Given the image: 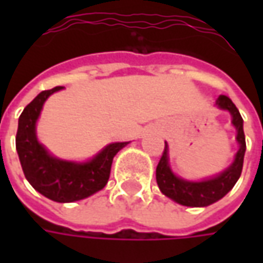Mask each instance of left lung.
<instances>
[{"instance_id": "obj_1", "label": "left lung", "mask_w": 263, "mask_h": 263, "mask_svg": "<svg viewBox=\"0 0 263 263\" xmlns=\"http://www.w3.org/2000/svg\"><path fill=\"white\" fill-rule=\"evenodd\" d=\"M215 105L221 109L230 111L232 117V125L237 129V142L239 149L235 154L232 165L226 171L211 179L201 182H190L177 177L169 166V148L165 142V151L162 154L158 167H156V182L160 192L172 198L173 201L187 205V207H207L210 204L218 201L231 190L241 176L243 165V155L247 149L245 134H243V120L239 111L227 96H220Z\"/></svg>"}]
</instances>
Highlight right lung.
Instances as JSON below:
<instances>
[{
  "label": "right lung",
  "mask_w": 263,
  "mask_h": 263,
  "mask_svg": "<svg viewBox=\"0 0 263 263\" xmlns=\"http://www.w3.org/2000/svg\"><path fill=\"white\" fill-rule=\"evenodd\" d=\"M63 87L39 92L26 105L18 121L16 152L26 180L36 192L58 203H73L97 193L107 184L114 156L128 142L109 143L84 163L54 158L39 143L36 121L49 96Z\"/></svg>",
  "instance_id": "add662e5"
}]
</instances>
